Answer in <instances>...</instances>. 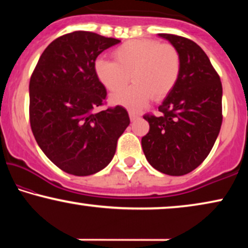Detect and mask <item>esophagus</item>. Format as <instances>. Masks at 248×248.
<instances>
[{"mask_svg": "<svg viewBox=\"0 0 248 248\" xmlns=\"http://www.w3.org/2000/svg\"><path fill=\"white\" fill-rule=\"evenodd\" d=\"M128 115H130L131 121H135V120H138V118H140V116H141V115L139 114V113H135V111H132V110L128 111Z\"/></svg>", "mask_w": 248, "mask_h": 248, "instance_id": "34e87169", "label": "esophagus"}]
</instances>
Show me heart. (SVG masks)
<instances>
[{"mask_svg": "<svg viewBox=\"0 0 248 248\" xmlns=\"http://www.w3.org/2000/svg\"><path fill=\"white\" fill-rule=\"evenodd\" d=\"M115 62L98 59L93 64L97 79L107 90L116 93L126 85L129 76L135 83L111 96L113 104L137 110L152 96L155 100L167 97L181 76L182 60L178 49L155 39H131L113 50Z\"/></svg>", "mask_w": 248, "mask_h": 248, "instance_id": "1", "label": "heart"}]
</instances>
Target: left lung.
<instances>
[{
	"mask_svg": "<svg viewBox=\"0 0 248 248\" xmlns=\"http://www.w3.org/2000/svg\"><path fill=\"white\" fill-rule=\"evenodd\" d=\"M159 36L178 49L182 71L177 84L158 107L160 116H143L150 128L141 143L155 169L182 176L204 161L218 138L222 123V86L198 44L171 33Z\"/></svg>",
	"mask_w": 248,
	"mask_h": 248,
	"instance_id": "left-lung-1",
	"label": "left lung"
}]
</instances>
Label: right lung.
<instances>
[{
  "label": "right lung",
  "mask_w": 248,
  "mask_h": 248,
  "mask_svg": "<svg viewBox=\"0 0 248 248\" xmlns=\"http://www.w3.org/2000/svg\"><path fill=\"white\" fill-rule=\"evenodd\" d=\"M121 43L91 31H73L53 40L29 82V120L47 158L67 174L88 176L113 159L118 138L130 124L122 106H103L107 91L93 64L100 53Z\"/></svg>",
  "instance_id": "obj_1"
}]
</instances>
